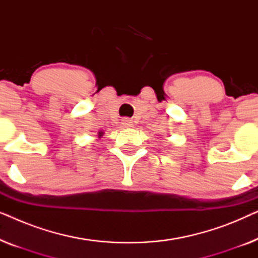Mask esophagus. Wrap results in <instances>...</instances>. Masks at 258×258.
<instances>
[{"label":"esophagus","instance_id":"esophagus-1","mask_svg":"<svg viewBox=\"0 0 258 258\" xmlns=\"http://www.w3.org/2000/svg\"><path fill=\"white\" fill-rule=\"evenodd\" d=\"M122 124H123V126H126V128H129V126H133V121H132V119H129V118H124L122 121Z\"/></svg>","mask_w":258,"mask_h":258}]
</instances>
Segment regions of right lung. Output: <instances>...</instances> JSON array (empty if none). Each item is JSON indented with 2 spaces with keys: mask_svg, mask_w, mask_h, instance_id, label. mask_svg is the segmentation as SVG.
Returning a JSON list of instances; mask_svg holds the SVG:
<instances>
[{
  "mask_svg": "<svg viewBox=\"0 0 258 258\" xmlns=\"http://www.w3.org/2000/svg\"><path fill=\"white\" fill-rule=\"evenodd\" d=\"M102 136H103V132H100V133H98V137H102Z\"/></svg>",
  "mask_w": 258,
  "mask_h": 258,
  "instance_id": "1",
  "label": "right lung"
}]
</instances>
